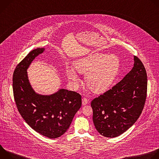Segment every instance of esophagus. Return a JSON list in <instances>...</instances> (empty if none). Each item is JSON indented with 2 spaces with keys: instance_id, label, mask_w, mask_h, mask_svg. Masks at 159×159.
I'll use <instances>...</instances> for the list:
<instances>
[{
  "instance_id": "1",
  "label": "esophagus",
  "mask_w": 159,
  "mask_h": 159,
  "mask_svg": "<svg viewBox=\"0 0 159 159\" xmlns=\"http://www.w3.org/2000/svg\"><path fill=\"white\" fill-rule=\"evenodd\" d=\"M82 104L83 106H85V105L87 104H88V100H87V99L84 98L82 99Z\"/></svg>"
}]
</instances>
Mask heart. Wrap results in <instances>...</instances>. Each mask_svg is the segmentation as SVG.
<instances>
[{
    "mask_svg": "<svg viewBox=\"0 0 159 159\" xmlns=\"http://www.w3.org/2000/svg\"><path fill=\"white\" fill-rule=\"evenodd\" d=\"M120 61L115 55L96 53L75 60L73 67L77 72L87 74L85 80L89 87L96 93L107 89L116 79L120 70ZM68 79L74 82L79 77L73 69L66 70Z\"/></svg>",
    "mask_w": 159,
    "mask_h": 159,
    "instance_id": "b5f03b06",
    "label": "heart"
}]
</instances>
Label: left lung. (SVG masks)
<instances>
[{
  "mask_svg": "<svg viewBox=\"0 0 159 159\" xmlns=\"http://www.w3.org/2000/svg\"><path fill=\"white\" fill-rule=\"evenodd\" d=\"M147 75L141 60L134 56L131 70L117 84L91 102L93 120L104 137L115 138L140 117L146 101Z\"/></svg>",
  "mask_w": 159,
  "mask_h": 159,
  "instance_id": "8db88e82",
  "label": "left lung"
}]
</instances>
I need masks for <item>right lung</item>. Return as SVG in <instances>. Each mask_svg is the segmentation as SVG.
I'll return each instance as SVG.
<instances>
[{"mask_svg": "<svg viewBox=\"0 0 159 159\" xmlns=\"http://www.w3.org/2000/svg\"><path fill=\"white\" fill-rule=\"evenodd\" d=\"M44 50L38 48L32 50L17 65L13 74V93L17 109L28 125L44 137L57 139L69 128L81 107L82 99L79 94L64 89L50 95L34 91L27 70Z\"/></svg>", "mask_w": 159, "mask_h": 159, "instance_id": "1", "label": "right lung"}]
</instances>
